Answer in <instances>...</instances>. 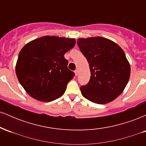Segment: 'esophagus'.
I'll list each match as a JSON object with an SVG mask.
<instances>
[{
  "label": "esophagus",
  "instance_id": "esophagus-1",
  "mask_svg": "<svg viewBox=\"0 0 146 146\" xmlns=\"http://www.w3.org/2000/svg\"><path fill=\"white\" fill-rule=\"evenodd\" d=\"M74 73H75V76H77V75H78V70H75V71H74Z\"/></svg>",
  "mask_w": 146,
  "mask_h": 146
}]
</instances>
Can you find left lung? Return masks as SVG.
I'll return each instance as SVG.
<instances>
[{
  "label": "left lung",
  "mask_w": 146,
  "mask_h": 146,
  "mask_svg": "<svg viewBox=\"0 0 146 146\" xmlns=\"http://www.w3.org/2000/svg\"><path fill=\"white\" fill-rule=\"evenodd\" d=\"M80 51L89 64L90 78L80 87L82 94L93 103L113 101L126 86L130 66L124 51L113 41L102 37L79 38Z\"/></svg>",
  "instance_id": "1"
}]
</instances>
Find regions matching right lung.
Segmentation results:
<instances>
[{
	"label": "right lung",
	"instance_id": "add662e5",
	"mask_svg": "<svg viewBox=\"0 0 146 146\" xmlns=\"http://www.w3.org/2000/svg\"><path fill=\"white\" fill-rule=\"evenodd\" d=\"M75 44L74 38L46 36L23 46L18 55L16 73L30 96L48 102L64 93L68 82L75 76L68 69L64 54Z\"/></svg>",
	"mask_w": 146,
	"mask_h": 146
}]
</instances>
